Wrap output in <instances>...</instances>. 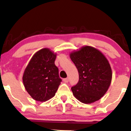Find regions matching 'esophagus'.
<instances>
[{"mask_svg": "<svg viewBox=\"0 0 131 131\" xmlns=\"http://www.w3.org/2000/svg\"><path fill=\"white\" fill-rule=\"evenodd\" d=\"M69 78H66V79H63V81H64V82H66V83L69 82Z\"/></svg>", "mask_w": 131, "mask_h": 131, "instance_id": "34e87169", "label": "esophagus"}]
</instances>
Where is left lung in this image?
<instances>
[{"label": "left lung", "instance_id": "obj_1", "mask_svg": "<svg viewBox=\"0 0 131 131\" xmlns=\"http://www.w3.org/2000/svg\"><path fill=\"white\" fill-rule=\"evenodd\" d=\"M79 75L77 84L71 88L75 97L82 103H92L106 93L112 73L106 58L97 49L85 46L70 54Z\"/></svg>", "mask_w": 131, "mask_h": 131}]
</instances>
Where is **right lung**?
<instances>
[{
	"instance_id": "right-lung-1",
	"label": "right lung",
	"mask_w": 131,
	"mask_h": 131,
	"mask_svg": "<svg viewBox=\"0 0 131 131\" xmlns=\"http://www.w3.org/2000/svg\"><path fill=\"white\" fill-rule=\"evenodd\" d=\"M56 55L48 48L37 52L25 70V88L34 99L47 101L54 97L62 81L55 65Z\"/></svg>"
}]
</instances>
